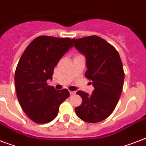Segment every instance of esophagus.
I'll return each mask as SVG.
<instances>
[{
  "label": "esophagus",
  "instance_id": "1",
  "mask_svg": "<svg viewBox=\"0 0 146 146\" xmlns=\"http://www.w3.org/2000/svg\"><path fill=\"white\" fill-rule=\"evenodd\" d=\"M70 96H72V95H74V94H76V92L75 91H70Z\"/></svg>",
  "mask_w": 146,
  "mask_h": 146
}]
</instances>
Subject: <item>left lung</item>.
<instances>
[{"label": "left lung", "instance_id": "obj_1", "mask_svg": "<svg viewBox=\"0 0 146 146\" xmlns=\"http://www.w3.org/2000/svg\"><path fill=\"white\" fill-rule=\"evenodd\" d=\"M72 41L74 47L85 56V77L92 81L94 88L90 95L76 92L82 104L76 108V113L84 122H101L112 113L120 97L125 77L122 61L112 45L96 35Z\"/></svg>", "mask_w": 146, "mask_h": 146}]
</instances>
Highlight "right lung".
<instances>
[{"instance_id": "right-lung-1", "label": "right lung", "mask_w": 146, "mask_h": 146, "mask_svg": "<svg viewBox=\"0 0 146 146\" xmlns=\"http://www.w3.org/2000/svg\"><path fill=\"white\" fill-rule=\"evenodd\" d=\"M73 46L71 39L39 36L22 54L15 73V84L21 107L36 123H47L58 114L60 105L69 97L67 89L48 86L54 67Z\"/></svg>"}]
</instances>
